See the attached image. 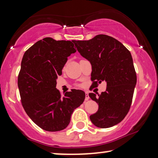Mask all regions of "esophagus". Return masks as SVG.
<instances>
[{
	"mask_svg": "<svg viewBox=\"0 0 158 158\" xmlns=\"http://www.w3.org/2000/svg\"><path fill=\"white\" fill-rule=\"evenodd\" d=\"M89 98H90V97H89V96H88V92H85V101H88Z\"/></svg>",
	"mask_w": 158,
	"mask_h": 158,
	"instance_id": "34e87169",
	"label": "esophagus"
}]
</instances>
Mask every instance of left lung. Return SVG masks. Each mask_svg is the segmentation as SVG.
<instances>
[{
    "label": "left lung",
    "instance_id": "8db88e82",
    "mask_svg": "<svg viewBox=\"0 0 158 158\" xmlns=\"http://www.w3.org/2000/svg\"><path fill=\"white\" fill-rule=\"evenodd\" d=\"M79 53L92 65L91 81L94 86L105 81L106 90L101 95L89 94L98 104L90 119L100 128H109L124 119L130 109L137 75L131 53L111 36L98 34L90 40L75 41Z\"/></svg>",
    "mask_w": 158,
    "mask_h": 158
}]
</instances>
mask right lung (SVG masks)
Listing matches in <instances>:
<instances>
[{
	"instance_id": "add662e5",
	"label": "right lung",
	"mask_w": 158,
	"mask_h": 158,
	"mask_svg": "<svg viewBox=\"0 0 158 158\" xmlns=\"http://www.w3.org/2000/svg\"><path fill=\"white\" fill-rule=\"evenodd\" d=\"M74 40L56 41L46 37L25 52L18 75L21 104L35 124L49 131L68 126L74 110L83 103V90L73 89L62 96L57 78L68 57L76 50Z\"/></svg>"
}]
</instances>
